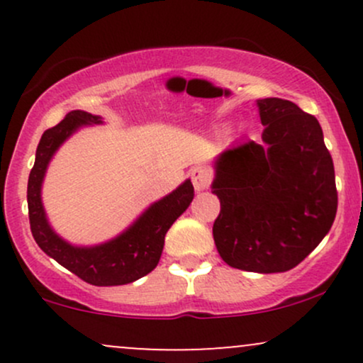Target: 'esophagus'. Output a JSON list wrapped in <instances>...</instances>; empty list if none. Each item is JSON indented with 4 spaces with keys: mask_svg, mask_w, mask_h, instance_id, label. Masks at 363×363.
Instances as JSON below:
<instances>
[{
    "mask_svg": "<svg viewBox=\"0 0 363 363\" xmlns=\"http://www.w3.org/2000/svg\"><path fill=\"white\" fill-rule=\"evenodd\" d=\"M189 177L191 181H193V186L196 191H205L206 187L210 186V181H211V174L206 167H194L189 172Z\"/></svg>",
    "mask_w": 363,
    "mask_h": 363,
    "instance_id": "esophagus-1",
    "label": "esophagus"
}]
</instances>
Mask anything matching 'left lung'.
I'll return each mask as SVG.
<instances>
[{
  "label": "left lung",
  "instance_id": "1",
  "mask_svg": "<svg viewBox=\"0 0 363 363\" xmlns=\"http://www.w3.org/2000/svg\"><path fill=\"white\" fill-rule=\"evenodd\" d=\"M256 106L262 143L244 141L213 162L211 193L220 199L213 239L232 268L283 273L306 259L335 222V167L314 116L277 97Z\"/></svg>",
  "mask_w": 363,
  "mask_h": 363
}]
</instances>
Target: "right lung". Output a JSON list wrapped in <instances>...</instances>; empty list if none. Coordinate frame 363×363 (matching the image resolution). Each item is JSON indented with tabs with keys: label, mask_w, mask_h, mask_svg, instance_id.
<instances>
[{
	"label": "right lung",
	"mask_w": 363,
	"mask_h": 363,
	"mask_svg": "<svg viewBox=\"0 0 363 363\" xmlns=\"http://www.w3.org/2000/svg\"><path fill=\"white\" fill-rule=\"evenodd\" d=\"M101 116L72 111L60 124L44 131L35 152V164L27 186L28 220L39 247L66 269L95 286L126 285L155 269L164 251L165 234L187 210L194 198L189 179L172 193L152 203L126 230L97 245H74L65 240L49 223L43 205V184L54 153L80 128L102 124Z\"/></svg>",
	"instance_id": "1"
}]
</instances>
